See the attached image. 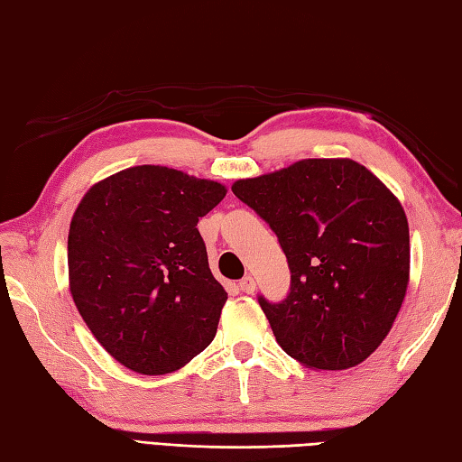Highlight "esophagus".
<instances>
[{"mask_svg":"<svg viewBox=\"0 0 462 462\" xmlns=\"http://www.w3.org/2000/svg\"><path fill=\"white\" fill-rule=\"evenodd\" d=\"M239 287H241V291H243V293H247V295H251V293H255V279H253L251 275H247V277H243V279L239 281Z\"/></svg>","mask_w":462,"mask_h":462,"instance_id":"obj_1","label":"esophagus"}]
</instances>
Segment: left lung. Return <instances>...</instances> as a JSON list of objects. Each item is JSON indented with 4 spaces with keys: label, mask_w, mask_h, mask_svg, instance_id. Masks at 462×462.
I'll return each mask as SVG.
<instances>
[{
    "label": "left lung",
    "mask_w": 462,
    "mask_h": 462,
    "mask_svg": "<svg viewBox=\"0 0 462 462\" xmlns=\"http://www.w3.org/2000/svg\"><path fill=\"white\" fill-rule=\"evenodd\" d=\"M275 231L291 269L281 303L259 297L277 343L313 371L371 356L407 295L411 245L397 197L346 157L300 162L231 185Z\"/></svg>",
    "instance_id": "8db88e82"
}]
</instances>
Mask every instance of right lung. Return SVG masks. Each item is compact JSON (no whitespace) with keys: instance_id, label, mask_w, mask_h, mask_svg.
<instances>
[{"instance_id":"add662e5","label":"right lung","mask_w":462,"mask_h":462,"mask_svg":"<svg viewBox=\"0 0 462 462\" xmlns=\"http://www.w3.org/2000/svg\"><path fill=\"white\" fill-rule=\"evenodd\" d=\"M225 195L211 179L137 165L79 201L68 237L69 291L93 337L127 369L173 373L213 341L227 293L197 223Z\"/></svg>"}]
</instances>
